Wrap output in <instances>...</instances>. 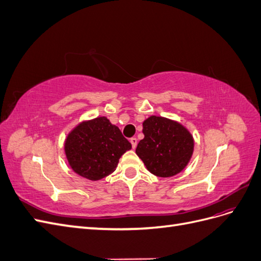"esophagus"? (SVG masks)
<instances>
[{"mask_svg":"<svg viewBox=\"0 0 261 261\" xmlns=\"http://www.w3.org/2000/svg\"><path fill=\"white\" fill-rule=\"evenodd\" d=\"M130 144H132V147L135 149L136 148V146H137V138H135V137H133V138H130Z\"/></svg>","mask_w":261,"mask_h":261,"instance_id":"obj_1","label":"esophagus"}]
</instances>
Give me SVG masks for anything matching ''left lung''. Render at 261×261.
<instances>
[{"label": "left lung", "instance_id": "1", "mask_svg": "<svg viewBox=\"0 0 261 261\" xmlns=\"http://www.w3.org/2000/svg\"><path fill=\"white\" fill-rule=\"evenodd\" d=\"M144 139L136 148L147 170L159 177H171L183 171L194 152V138L180 123L151 115L143 123Z\"/></svg>", "mask_w": 261, "mask_h": 261}]
</instances>
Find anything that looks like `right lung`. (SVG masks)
Here are the masks:
<instances>
[{
	"label": "right lung",
	"instance_id": "1",
	"mask_svg": "<svg viewBox=\"0 0 261 261\" xmlns=\"http://www.w3.org/2000/svg\"><path fill=\"white\" fill-rule=\"evenodd\" d=\"M129 149V141L106 116L80 123L69 132L64 144L70 168L90 180L111 174L120 158Z\"/></svg>",
	"mask_w": 261,
	"mask_h": 261
}]
</instances>
